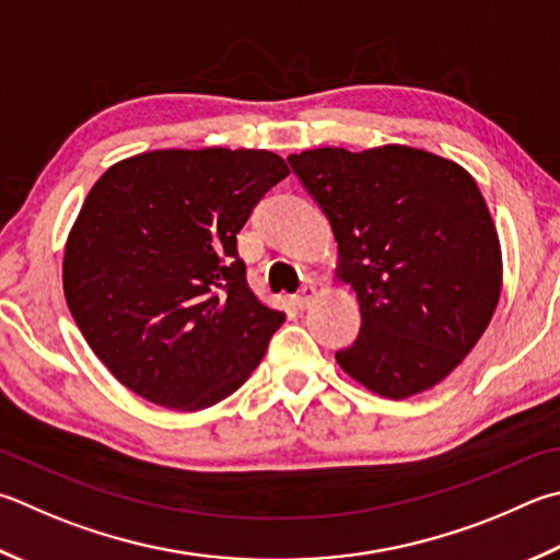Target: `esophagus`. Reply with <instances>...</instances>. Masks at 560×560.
<instances>
[{
	"instance_id": "obj_1",
	"label": "esophagus",
	"mask_w": 560,
	"mask_h": 560,
	"mask_svg": "<svg viewBox=\"0 0 560 560\" xmlns=\"http://www.w3.org/2000/svg\"><path fill=\"white\" fill-rule=\"evenodd\" d=\"M315 299V287L313 283H303L301 287V291L296 293V296H293V303H296V308H308L311 306V301Z\"/></svg>"
}]
</instances>
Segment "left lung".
I'll list each match as a JSON object with an SVG mask.
<instances>
[{"instance_id":"left-lung-1","label":"left lung","mask_w":560,"mask_h":560,"mask_svg":"<svg viewBox=\"0 0 560 560\" xmlns=\"http://www.w3.org/2000/svg\"><path fill=\"white\" fill-rule=\"evenodd\" d=\"M289 164L330 220L362 325L335 360L389 399L431 389L475 348L500 301L502 254L482 192L411 147L313 149Z\"/></svg>"}]
</instances>
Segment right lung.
Listing matches in <instances>:
<instances>
[{"label":"right lung","mask_w":560,"mask_h":560,"mask_svg":"<svg viewBox=\"0 0 560 560\" xmlns=\"http://www.w3.org/2000/svg\"><path fill=\"white\" fill-rule=\"evenodd\" d=\"M287 176L271 151L164 149L119 161L88 192L63 291L83 338L127 389L198 411L257 368L287 313L252 293L237 232Z\"/></svg>","instance_id":"obj_1"}]
</instances>
